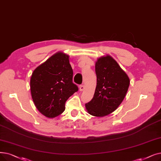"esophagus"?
Returning a JSON list of instances; mask_svg holds the SVG:
<instances>
[{"instance_id": "1", "label": "esophagus", "mask_w": 161, "mask_h": 161, "mask_svg": "<svg viewBox=\"0 0 161 161\" xmlns=\"http://www.w3.org/2000/svg\"><path fill=\"white\" fill-rule=\"evenodd\" d=\"M79 89H80V92H82V91H83V90L85 89V86H83V85L80 86Z\"/></svg>"}]
</instances>
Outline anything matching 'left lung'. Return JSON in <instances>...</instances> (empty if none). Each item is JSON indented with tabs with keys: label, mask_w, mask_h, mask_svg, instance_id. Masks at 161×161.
<instances>
[{
	"label": "left lung",
	"mask_w": 161,
	"mask_h": 161,
	"mask_svg": "<svg viewBox=\"0 0 161 161\" xmlns=\"http://www.w3.org/2000/svg\"><path fill=\"white\" fill-rule=\"evenodd\" d=\"M97 86L93 99L86 104L87 113L103 117L113 113L126 95L130 78L118 62L107 54L95 62Z\"/></svg>",
	"instance_id": "1"
}]
</instances>
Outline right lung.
<instances>
[{"label":"right lung","mask_w":161,"mask_h":161,"mask_svg":"<svg viewBox=\"0 0 161 161\" xmlns=\"http://www.w3.org/2000/svg\"><path fill=\"white\" fill-rule=\"evenodd\" d=\"M72 78L69 56L60 51L34 69L30 79L31 94L42 114L53 118L63 113L66 101L78 91Z\"/></svg>","instance_id":"1"}]
</instances>
